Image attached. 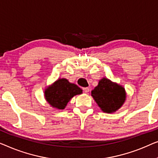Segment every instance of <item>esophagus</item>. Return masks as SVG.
Segmentation results:
<instances>
[{
    "mask_svg": "<svg viewBox=\"0 0 158 158\" xmlns=\"http://www.w3.org/2000/svg\"><path fill=\"white\" fill-rule=\"evenodd\" d=\"M83 90L85 93H88L89 92V87H84V88H83Z\"/></svg>",
    "mask_w": 158,
    "mask_h": 158,
    "instance_id": "1",
    "label": "esophagus"
}]
</instances>
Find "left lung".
I'll return each instance as SVG.
<instances>
[{
	"instance_id": "8db88e82",
	"label": "left lung",
	"mask_w": 158,
	"mask_h": 158,
	"mask_svg": "<svg viewBox=\"0 0 158 158\" xmlns=\"http://www.w3.org/2000/svg\"><path fill=\"white\" fill-rule=\"evenodd\" d=\"M91 95L102 112L110 114L121 108L127 97L125 89L123 86L105 77L99 80Z\"/></svg>"
}]
</instances>
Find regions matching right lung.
<instances>
[{"mask_svg": "<svg viewBox=\"0 0 158 158\" xmlns=\"http://www.w3.org/2000/svg\"><path fill=\"white\" fill-rule=\"evenodd\" d=\"M81 94V89L65 78L58 79L44 90V97L47 103L59 110H64L72 97Z\"/></svg>", "mask_w": 158, "mask_h": 158, "instance_id": "obj_1", "label": "right lung"}]
</instances>
